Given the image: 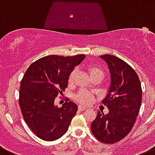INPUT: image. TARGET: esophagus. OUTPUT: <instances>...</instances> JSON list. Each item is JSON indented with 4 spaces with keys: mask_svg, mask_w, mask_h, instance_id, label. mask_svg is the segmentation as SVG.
<instances>
[{
    "mask_svg": "<svg viewBox=\"0 0 155 155\" xmlns=\"http://www.w3.org/2000/svg\"><path fill=\"white\" fill-rule=\"evenodd\" d=\"M87 108L84 107V106H78V110H80V111H84V110H85Z\"/></svg>",
    "mask_w": 155,
    "mask_h": 155,
    "instance_id": "1",
    "label": "esophagus"
}]
</instances>
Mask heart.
<instances>
[{
  "instance_id": "heart-1",
  "label": "heart",
  "mask_w": 155,
  "mask_h": 155,
  "mask_svg": "<svg viewBox=\"0 0 155 155\" xmlns=\"http://www.w3.org/2000/svg\"><path fill=\"white\" fill-rule=\"evenodd\" d=\"M88 71L91 77L94 76V75H104V72L102 69H101L100 68L97 67L94 65H91L88 68ZM75 75H76V70L74 69L73 71H71L70 73L69 76H68V84L72 85L75 83ZM74 99L79 103L82 104V105H89L94 100V97L92 95L91 93H90L89 91H86V90H81L80 91L78 92L75 96H74Z\"/></svg>"
}]
</instances>
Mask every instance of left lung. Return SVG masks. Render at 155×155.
Segmentation results:
<instances>
[{
  "label": "left lung",
  "instance_id": "1",
  "mask_svg": "<svg viewBox=\"0 0 155 155\" xmlns=\"http://www.w3.org/2000/svg\"><path fill=\"white\" fill-rule=\"evenodd\" d=\"M107 63L111 84L102 103L109 113L97 112L91 124L94 136L104 143H115L133 128L142 102V88L137 73L128 64L115 56H100Z\"/></svg>",
  "mask_w": 155,
  "mask_h": 155
}]
</instances>
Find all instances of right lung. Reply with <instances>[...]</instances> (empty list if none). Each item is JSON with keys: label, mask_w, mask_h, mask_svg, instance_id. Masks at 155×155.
Returning a JSON list of instances; mask_svg holds the SVG:
<instances>
[{"label": "right lung", "mask_w": 155, "mask_h": 155, "mask_svg": "<svg viewBox=\"0 0 155 155\" xmlns=\"http://www.w3.org/2000/svg\"><path fill=\"white\" fill-rule=\"evenodd\" d=\"M84 58V54L46 56L31 64L23 75L19 89L20 110L27 126L41 140L53 141L67 132L77 106L69 101L58 107L54 100L64 91L70 73Z\"/></svg>", "instance_id": "right-lung-1"}]
</instances>
